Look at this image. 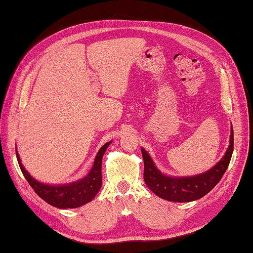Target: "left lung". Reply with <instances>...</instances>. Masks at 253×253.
<instances>
[{
	"label": "left lung",
	"mask_w": 253,
	"mask_h": 253,
	"mask_svg": "<svg viewBox=\"0 0 253 253\" xmlns=\"http://www.w3.org/2000/svg\"><path fill=\"white\" fill-rule=\"evenodd\" d=\"M230 146L224 157L206 173L192 177H169L160 171L153 164L152 159L147 151L141 148L144 159V180L153 193L159 198L170 202H191L199 200L214 188L230 164L233 148L234 133L232 127Z\"/></svg>",
	"instance_id": "obj_1"
}]
</instances>
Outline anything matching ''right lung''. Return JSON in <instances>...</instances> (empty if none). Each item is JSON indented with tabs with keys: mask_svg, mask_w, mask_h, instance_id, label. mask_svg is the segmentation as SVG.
Returning a JSON list of instances; mask_svg holds the SVG:
<instances>
[{
	"mask_svg": "<svg viewBox=\"0 0 253 253\" xmlns=\"http://www.w3.org/2000/svg\"><path fill=\"white\" fill-rule=\"evenodd\" d=\"M110 141L104 145L94 160V164L92 166L90 173L83 178L82 180L76 182L63 184V186H49V184L41 183L36 181L33 177H31L28 171L24 169L21 164L20 158L16 152L18 163L23 176L27 181L33 188L35 193L42 200H44L48 204L57 208H77L87 204L94 199L98 190L102 186V158L105 153Z\"/></svg>",
	"mask_w": 253,
	"mask_h": 253,
	"instance_id": "right-lung-1",
	"label": "right lung"
}]
</instances>
